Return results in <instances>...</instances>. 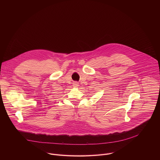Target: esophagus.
I'll return each mask as SVG.
<instances>
[{
    "label": "esophagus",
    "mask_w": 160,
    "mask_h": 160,
    "mask_svg": "<svg viewBox=\"0 0 160 160\" xmlns=\"http://www.w3.org/2000/svg\"><path fill=\"white\" fill-rule=\"evenodd\" d=\"M79 85V84L77 82H74V83H73V86L74 87H75V88H76V87H78Z\"/></svg>",
    "instance_id": "obj_1"
}]
</instances>
